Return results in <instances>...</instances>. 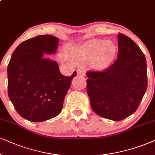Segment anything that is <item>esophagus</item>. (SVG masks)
<instances>
[{"label": "esophagus", "instance_id": "34e87169", "mask_svg": "<svg viewBox=\"0 0 155 155\" xmlns=\"http://www.w3.org/2000/svg\"><path fill=\"white\" fill-rule=\"evenodd\" d=\"M77 74L79 76H85V72L82 70H77Z\"/></svg>", "mask_w": 155, "mask_h": 155}]
</instances>
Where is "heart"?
<instances>
[{
    "label": "heart",
    "instance_id": "obj_1",
    "mask_svg": "<svg viewBox=\"0 0 155 155\" xmlns=\"http://www.w3.org/2000/svg\"><path fill=\"white\" fill-rule=\"evenodd\" d=\"M117 46L112 40L93 39L80 45H69L65 49V54L60 58L78 64L91 62L93 69L102 70L108 68L115 59Z\"/></svg>",
    "mask_w": 155,
    "mask_h": 155
}]
</instances>
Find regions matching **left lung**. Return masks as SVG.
I'll use <instances>...</instances> for the list:
<instances>
[{"label": "left lung", "instance_id": "8db88e82", "mask_svg": "<svg viewBox=\"0 0 155 155\" xmlns=\"http://www.w3.org/2000/svg\"><path fill=\"white\" fill-rule=\"evenodd\" d=\"M118 54L111 66L102 72H87V93L98 116L123 120L136 111L147 87L144 54L132 39L118 34Z\"/></svg>", "mask_w": 155, "mask_h": 155}]
</instances>
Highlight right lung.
Listing matches in <instances>:
<instances>
[{"label":"right lung","instance_id":"1","mask_svg":"<svg viewBox=\"0 0 155 155\" xmlns=\"http://www.w3.org/2000/svg\"><path fill=\"white\" fill-rule=\"evenodd\" d=\"M60 40L46 34L21 43L8 66V94L15 109L28 121L41 122L60 114L76 72L66 77L57 62L44 57L55 54Z\"/></svg>","mask_w":155,"mask_h":155}]
</instances>
